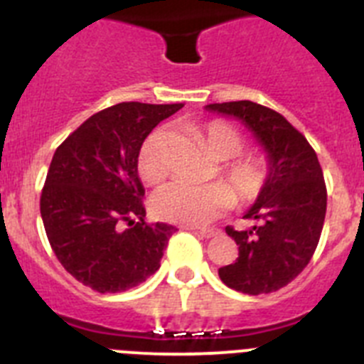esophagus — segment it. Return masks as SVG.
I'll use <instances>...</instances> for the list:
<instances>
[{
    "instance_id": "esophagus-1",
    "label": "esophagus",
    "mask_w": 364,
    "mask_h": 364,
    "mask_svg": "<svg viewBox=\"0 0 364 364\" xmlns=\"http://www.w3.org/2000/svg\"><path fill=\"white\" fill-rule=\"evenodd\" d=\"M198 233L205 237V239H211V237H217L220 230L218 228H198Z\"/></svg>"
}]
</instances>
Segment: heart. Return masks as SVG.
Listing matches in <instances>:
<instances>
[{
	"label": "heart",
	"mask_w": 364,
	"mask_h": 364,
	"mask_svg": "<svg viewBox=\"0 0 364 364\" xmlns=\"http://www.w3.org/2000/svg\"><path fill=\"white\" fill-rule=\"evenodd\" d=\"M200 134L218 160L222 176L235 189L242 204H252L268 186L272 164L264 154L242 153L246 138L237 127L224 120H211L200 127ZM166 140L164 129H154L140 146L136 167L146 184H156L166 176ZM233 188V189H234ZM232 189V190H233ZM224 182L191 186L171 182L151 198L153 213L176 224H204L220 217L235 204V193Z\"/></svg>",
	"instance_id": "heart-1"
}]
</instances>
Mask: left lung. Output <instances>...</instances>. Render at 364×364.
<instances>
[{"mask_svg": "<svg viewBox=\"0 0 364 364\" xmlns=\"http://www.w3.org/2000/svg\"><path fill=\"white\" fill-rule=\"evenodd\" d=\"M205 109L239 118L272 164L268 186L244 215L259 224L246 231L226 228L239 246V257L218 269V277L247 295L281 290L306 268L323 231L326 184L317 154L304 134L264 105L240 100Z\"/></svg>", "mask_w": 364, "mask_h": 364, "instance_id": "8db88e82", "label": "left lung"}]
</instances>
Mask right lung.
<instances>
[{"label": "right lung", "instance_id": "1", "mask_svg": "<svg viewBox=\"0 0 364 364\" xmlns=\"http://www.w3.org/2000/svg\"><path fill=\"white\" fill-rule=\"evenodd\" d=\"M178 109L122 102L87 118L54 153L40 198L45 233L63 268L95 291L131 290L160 268L175 228L144 218L136 159Z\"/></svg>", "mask_w": 364, "mask_h": 364}]
</instances>
